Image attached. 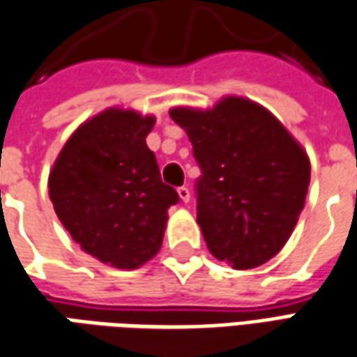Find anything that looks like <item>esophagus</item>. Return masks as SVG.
Here are the masks:
<instances>
[{"instance_id":"esophagus-1","label":"esophagus","mask_w":357,"mask_h":357,"mask_svg":"<svg viewBox=\"0 0 357 357\" xmlns=\"http://www.w3.org/2000/svg\"><path fill=\"white\" fill-rule=\"evenodd\" d=\"M176 192H178V196H181V199H183L184 204H188V202H190V190H188L186 186H181Z\"/></svg>"}]
</instances>
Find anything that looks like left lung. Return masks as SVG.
<instances>
[{
	"label": "left lung",
	"mask_w": 357,
	"mask_h": 357,
	"mask_svg": "<svg viewBox=\"0 0 357 357\" xmlns=\"http://www.w3.org/2000/svg\"><path fill=\"white\" fill-rule=\"evenodd\" d=\"M202 169L198 225L209 252L254 269L280 252L304 209L310 159L259 103L229 96L213 109L173 107Z\"/></svg>",
	"instance_id": "obj_1"
}]
</instances>
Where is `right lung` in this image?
<instances>
[{
    "instance_id": "add662e5",
    "label": "right lung",
    "mask_w": 357,
    "mask_h": 357,
    "mask_svg": "<svg viewBox=\"0 0 357 357\" xmlns=\"http://www.w3.org/2000/svg\"><path fill=\"white\" fill-rule=\"evenodd\" d=\"M153 125L155 117L132 109L102 111L73 132L47 181L73 240L117 269H136L158 254L167 209L181 199L146 144Z\"/></svg>"
}]
</instances>
